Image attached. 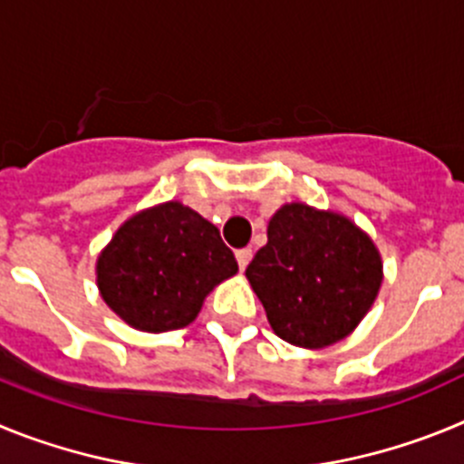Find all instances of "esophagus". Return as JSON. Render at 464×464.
I'll return each instance as SVG.
<instances>
[{
	"label": "esophagus",
	"mask_w": 464,
	"mask_h": 464,
	"mask_svg": "<svg viewBox=\"0 0 464 464\" xmlns=\"http://www.w3.org/2000/svg\"><path fill=\"white\" fill-rule=\"evenodd\" d=\"M251 257H253L251 248H239V251H237V262H239L241 272H244V269L248 267V262H251Z\"/></svg>",
	"instance_id": "esophagus-1"
}]
</instances>
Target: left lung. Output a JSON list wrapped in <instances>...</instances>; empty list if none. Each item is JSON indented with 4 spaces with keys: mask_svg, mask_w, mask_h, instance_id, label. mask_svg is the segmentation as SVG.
<instances>
[{
    "mask_svg": "<svg viewBox=\"0 0 464 464\" xmlns=\"http://www.w3.org/2000/svg\"><path fill=\"white\" fill-rule=\"evenodd\" d=\"M246 276L278 337L323 348L346 337L374 304L381 257L339 213L285 204L269 220L267 244Z\"/></svg>",
    "mask_w": 464,
    "mask_h": 464,
    "instance_id": "left-lung-1",
    "label": "left lung"
}]
</instances>
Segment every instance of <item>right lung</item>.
Returning <instances> with one entry per match:
<instances>
[{
	"label": "right lung",
	"mask_w": 464,
	"mask_h": 464,
	"mask_svg": "<svg viewBox=\"0 0 464 464\" xmlns=\"http://www.w3.org/2000/svg\"><path fill=\"white\" fill-rule=\"evenodd\" d=\"M237 269L216 225L167 202L118 229L97 260V285L127 325L167 332L195 321L204 297Z\"/></svg>",
	"instance_id": "right-lung-1"
}]
</instances>
